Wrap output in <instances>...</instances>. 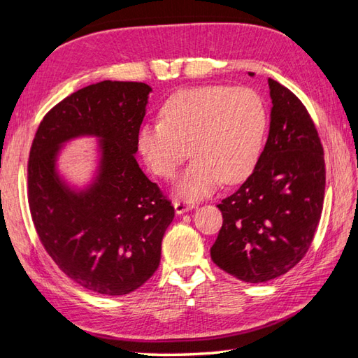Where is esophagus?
I'll use <instances>...</instances> for the list:
<instances>
[{
  "instance_id": "1",
  "label": "esophagus",
  "mask_w": 358,
  "mask_h": 358,
  "mask_svg": "<svg viewBox=\"0 0 358 358\" xmlns=\"http://www.w3.org/2000/svg\"><path fill=\"white\" fill-rule=\"evenodd\" d=\"M173 206H174V211H176L178 215H182V213H185V211H189V210L194 208V203H193V202H189V201H180V199L174 201Z\"/></svg>"
}]
</instances>
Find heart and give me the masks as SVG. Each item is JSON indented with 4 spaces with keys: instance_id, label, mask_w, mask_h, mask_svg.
<instances>
[{
    "instance_id": "heart-1",
    "label": "heart",
    "mask_w": 358,
    "mask_h": 358,
    "mask_svg": "<svg viewBox=\"0 0 358 358\" xmlns=\"http://www.w3.org/2000/svg\"><path fill=\"white\" fill-rule=\"evenodd\" d=\"M160 117L162 122L138 128L137 148L150 170L164 179L173 178L192 152L194 159L176 184L185 198H202L221 180H244L258 162L267 115L249 87L210 85L178 91L164 103Z\"/></svg>"
}]
</instances>
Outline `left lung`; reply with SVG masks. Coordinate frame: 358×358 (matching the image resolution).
Masks as SVG:
<instances>
[{
    "label": "left lung",
    "instance_id": "obj_1",
    "mask_svg": "<svg viewBox=\"0 0 358 358\" xmlns=\"http://www.w3.org/2000/svg\"><path fill=\"white\" fill-rule=\"evenodd\" d=\"M268 90L266 147L244 184L217 206L224 221L210 249L217 267L245 282L271 281L303 259L324 199L323 147L308 109L272 78Z\"/></svg>",
    "mask_w": 358,
    "mask_h": 358
}]
</instances>
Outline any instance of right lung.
Masks as SVG:
<instances>
[{"label": "right lung", "mask_w": 358, "mask_h": 358, "mask_svg": "<svg viewBox=\"0 0 358 358\" xmlns=\"http://www.w3.org/2000/svg\"><path fill=\"white\" fill-rule=\"evenodd\" d=\"M151 87L105 80L71 94L36 129L27 164L29 207L41 244L60 271L101 295H127L157 271L171 202L141 170L137 131ZM99 138L96 178L77 190L56 171L62 145Z\"/></svg>", "instance_id": "obj_1"}]
</instances>
